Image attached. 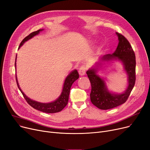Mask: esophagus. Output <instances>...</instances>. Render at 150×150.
I'll return each instance as SVG.
<instances>
[{
    "label": "esophagus",
    "mask_w": 150,
    "mask_h": 150,
    "mask_svg": "<svg viewBox=\"0 0 150 150\" xmlns=\"http://www.w3.org/2000/svg\"><path fill=\"white\" fill-rule=\"evenodd\" d=\"M86 70H87V67L83 65L80 67L79 69V73L80 76H83L85 74V73H86Z\"/></svg>",
    "instance_id": "esophagus-1"
}]
</instances>
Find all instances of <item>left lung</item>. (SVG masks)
<instances>
[{"instance_id":"obj_1","label":"left lung","mask_w":150,"mask_h":150,"mask_svg":"<svg viewBox=\"0 0 150 150\" xmlns=\"http://www.w3.org/2000/svg\"><path fill=\"white\" fill-rule=\"evenodd\" d=\"M119 42L116 51L112 54H106L101 58L102 61L118 59L123 63L125 69L128 76V87L122 94H113L106 87L105 82L97 74V69L91 68L87 71L91 83V90L90 100L92 104L102 110L110 109L123 104L129 96L134 88L135 79V56L129 42L119 33H116Z\"/></svg>"}]
</instances>
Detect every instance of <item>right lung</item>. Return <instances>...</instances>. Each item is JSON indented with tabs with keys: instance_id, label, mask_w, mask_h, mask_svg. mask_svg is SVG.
<instances>
[{
	"instance_id": "add662e5",
	"label": "right lung",
	"mask_w": 150,
	"mask_h": 150,
	"mask_svg": "<svg viewBox=\"0 0 150 150\" xmlns=\"http://www.w3.org/2000/svg\"><path fill=\"white\" fill-rule=\"evenodd\" d=\"M41 29H40L37 31H35L33 32H32L29 35L27 36L25 38H24V40L21 41L20 43V45L19 46V48L23 46V45L25 41L28 40L29 39L32 38L35 35H38L40 31H41ZM15 67H16V62H15ZM79 73H78L76 69L72 71L66 78V79L65 81V82H64L63 85V90L62 92L61 95L59 96V98L57 99L56 101L50 103H39L37 101H35L33 100H32L30 98H27L25 95V94L22 91V90H21L19 88V85L18 82L17 80V77L16 76V83L18 85V87L21 91V92L22 93V94L24 98V99L26 100L27 103L29 104L30 106H32L33 108L38 110L40 111L43 112L45 113H56V112H60L62 110L64 109V108L67 105L68 102V98H69V91L71 86H72V84L74 83L75 81H76L77 79H79Z\"/></svg>"
}]
</instances>
